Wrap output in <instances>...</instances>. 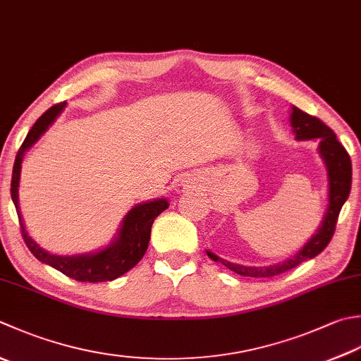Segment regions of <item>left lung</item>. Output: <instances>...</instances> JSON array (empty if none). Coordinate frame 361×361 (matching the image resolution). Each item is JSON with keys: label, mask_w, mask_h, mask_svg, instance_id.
<instances>
[{"label": "left lung", "mask_w": 361, "mask_h": 361, "mask_svg": "<svg viewBox=\"0 0 361 361\" xmlns=\"http://www.w3.org/2000/svg\"><path fill=\"white\" fill-rule=\"evenodd\" d=\"M291 126L295 140H317V152L322 158L324 164H326L327 171V181H329V203L326 214H324L321 225L317 227L314 235L303 244L302 249L281 263L272 264V266H244L238 263H230V261L219 258L213 252L207 250V255L222 263L230 271L236 272L244 277H274V275L283 274L289 269H294L303 261L310 258H314L316 255L326 249L330 243L331 236L335 233L338 216L343 208L344 202L348 200L350 194V185H352V162L349 158V153L345 148L338 142L336 134L331 131L326 123H322L319 118L313 116H308L307 112L300 111L299 108L293 106L291 108Z\"/></svg>", "instance_id": "8db88e82"}]
</instances>
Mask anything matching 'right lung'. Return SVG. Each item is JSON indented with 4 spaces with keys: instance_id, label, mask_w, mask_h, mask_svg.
Wrapping results in <instances>:
<instances>
[{
    "instance_id": "add662e5",
    "label": "right lung",
    "mask_w": 361,
    "mask_h": 361,
    "mask_svg": "<svg viewBox=\"0 0 361 361\" xmlns=\"http://www.w3.org/2000/svg\"><path fill=\"white\" fill-rule=\"evenodd\" d=\"M63 108H66V103L54 104L53 108H49L37 118V122L32 125V128L27 133L23 144H21L16 162H13L11 197L17 208L21 235H23L27 249L32 252V255L35 258L42 261V263L54 267V269H58L59 272L66 274L70 279H75L78 281H89V283L116 280L120 275H123L130 269H133V267L142 259L147 252L148 243H150V231L154 219H157L162 211L169 208V202L167 199H154L133 207L123 217L114 239H112L108 245L103 247V249H98L89 253H81V255H56V253H49L48 250L42 249V247L27 235L23 217H21L20 213L18 185L21 162H23L25 153L30 150V148L40 139L42 134L54 123V120L61 116Z\"/></svg>"
}]
</instances>
